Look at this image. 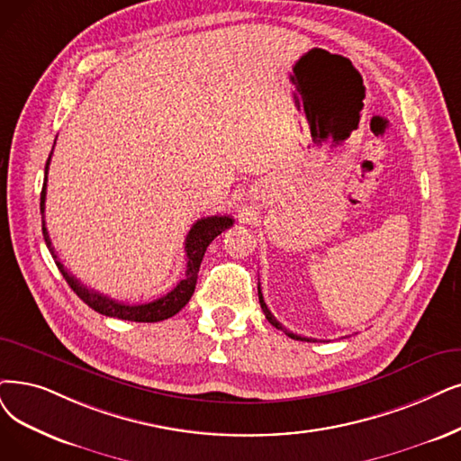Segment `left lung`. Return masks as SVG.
Listing matches in <instances>:
<instances>
[{
	"label": "left lung",
	"instance_id": "8db88e82",
	"mask_svg": "<svg viewBox=\"0 0 461 461\" xmlns=\"http://www.w3.org/2000/svg\"><path fill=\"white\" fill-rule=\"evenodd\" d=\"M257 291H259V303H261V308H263V312H265V316H267V320H268V323H272L276 329H280V330H284V333L287 335V337H291V339H294V340H304V342H316L314 339H306V337H301V335H294V333H291V330H287L278 320H276L272 314H270V310H268V306H267V303H265V299H263V293H261V285L257 287Z\"/></svg>",
	"mask_w": 461,
	"mask_h": 461
}]
</instances>
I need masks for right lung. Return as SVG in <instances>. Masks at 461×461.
<instances>
[{"mask_svg": "<svg viewBox=\"0 0 461 461\" xmlns=\"http://www.w3.org/2000/svg\"><path fill=\"white\" fill-rule=\"evenodd\" d=\"M52 155V153H50ZM50 155L47 158L45 164V181H43V189H41V227H43V238L45 244L50 251V255L57 261L59 270L62 272V276L66 278L68 285L73 289V293L77 297L88 304L92 310H96L98 314L102 316H109V318H119V320H126V321H141V323H155V321H162L168 320L172 316H176L177 312L185 306L193 293H194V285H196V278H198V268L202 263V257L206 253V248L212 244V240L215 236H219L223 230H227L229 227H232L234 219L229 215H212V217H202L198 219L196 223L191 227L187 238H185V255H187V270H185V278H183L170 293L164 294L160 299H155L153 303H145V304H126V303H119L115 299H109L105 294L88 289L86 285H83L76 276H71L64 265L57 259V253H54L52 242L49 238L47 227H45V196H47V172H49V162H50Z\"/></svg>", "mask_w": 461, "mask_h": 461, "instance_id": "right-lung-1", "label": "right lung"}]
</instances>
